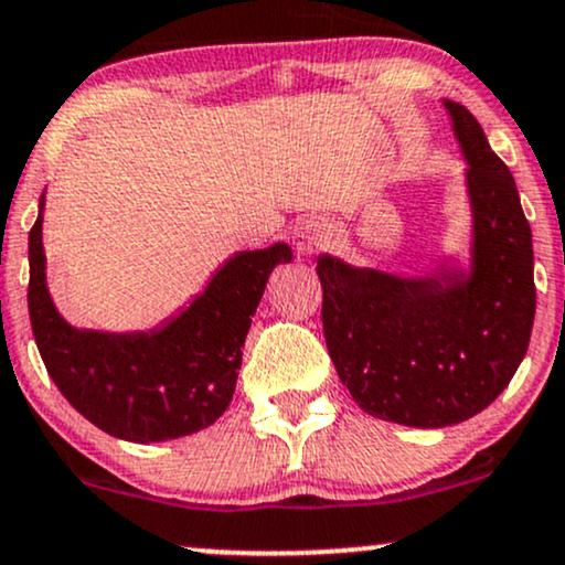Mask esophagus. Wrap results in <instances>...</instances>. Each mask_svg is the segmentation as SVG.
<instances>
[{
  "label": "esophagus",
  "mask_w": 565,
  "mask_h": 565,
  "mask_svg": "<svg viewBox=\"0 0 565 565\" xmlns=\"http://www.w3.org/2000/svg\"><path fill=\"white\" fill-rule=\"evenodd\" d=\"M328 243H330V227L320 216L303 218V222L296 227L298 254L311 256V254H317V250H322Z\"/></svg>",
  "instance_id": "obj_1"
}]
</instances>
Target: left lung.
I'll use <instances>...</instances> for the list:
<instances>
[{
  "label": "left lung",
  "instance_id": "left-lung-1",
  "mask_svg": "<svg viewBox=\"0 0 565 565\" xmlns=\"http://www.w3.org/2000/svg\"><path fill=\"white\" fill-rule=\"evenodd\" d=\"M468 161L470 269L396 277L322 254V330L338 377L367 415L444 428L489 407L526 356L536 288L515 179L466 105L444 99Z\"/></svg>",
  "mask_w": 565,
  "mask_h": 565
}]
</instances>
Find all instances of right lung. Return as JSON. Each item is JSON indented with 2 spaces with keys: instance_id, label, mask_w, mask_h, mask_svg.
I'll return each instance as SVG.
<instances>
[{
  "instance_id": "right-lung-1",
  "label": "right lung",
  "mask_w": 565,
  "mask_h": 565,
  "mask_svg": "<svg viewBox=\"0 0 565 565\" xmlns=\"http://www.w3.org/2000/svg\"><path fill=\"white\" fill-rule=\"evenodd\" d=\"M42 211L29 232V315L60 394L116 439L150 444L190 436L224 415L235 394L250 317L271 269L294 250L275 243L227 258L188 309L148 333L71 328L46 290Z\"/></svg>"
}]
</instances>
